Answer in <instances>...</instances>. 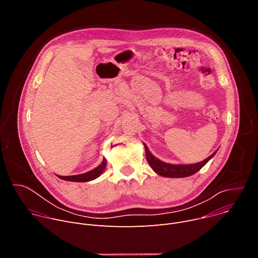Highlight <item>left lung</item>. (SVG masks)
I'll use <instances>...</instances> for the list:
<instances>
[{
  "label": "left lung",
  "mask_w": 258,
  "mask_h": 258,
  "mask_svg": "<svg viewBox=\"0 0 258 258\" xmlns=\"http://www.w3.org/2000/svg\"><path fill=\"white\" fill-rule=\"evenodd\" d=\"M144 146H145L147 161H148V163L156 173L165 177H185V176L192 175L196 173L198 170H200L216 153L215 151L205 160L198 163H194V164H169L157 159L155 156L151 154L148 147L146 145Z\"/></svg>",
  "instance_id": "8db88e82"
}]
</instances>
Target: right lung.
Segmentation results:
<instances>
[{
	"label": "right lung",
	"mask_w": 258,
	"mask_h": 258,
	"mask_svg": "<svg viewBox=\"0 0 258 258\" xmlns=\"http://www.w3.org/2000/svg\"><path fill=\"white\" fill-rule=\"evenodd\" d=\"M105 167H106V159L103 158V161L99 166H97L96 168H94L88 172H85L82 174H76V175H67V176L57 175V176L59 178H62L64 180H69V181H81V182L89 181V180H92V179H95L96 177H98L103 172Z\"/></svg>",
	"instance_id": "obj_1"
}]
</instances>
